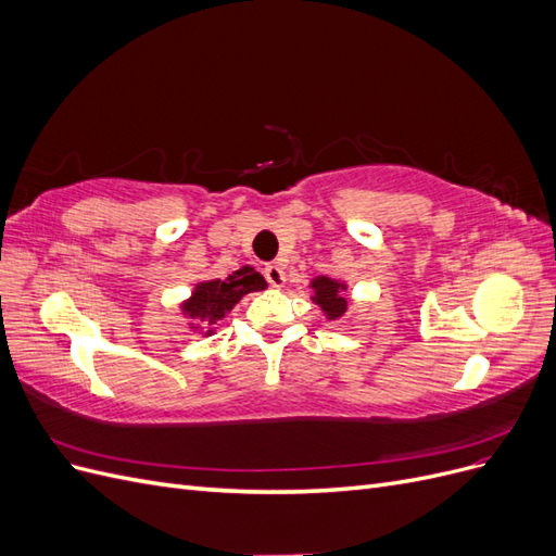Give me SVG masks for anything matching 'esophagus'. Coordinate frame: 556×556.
Wrapping results in <instances>:
<instances>
[{"label":"esophagus","mask_w":556,"mask_h":556,"mask_svg":"<svg viewBox=\"0 0 556 556\" xmlns=\"http://www.w3.org/2000/svg\"><path fill=\"white\" fill-rule=\"evenodd\" d=\"M264 278L268 280V285H271V288H282V285H285V271H282V266H280V264H266Z\"/></svg>","instance_id":"1"}]
</instances>
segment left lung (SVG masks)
Wrapping results in <instances>:
<instances>
[{"instance_id": "8db88e82", "label": "left lung", "mask_w": 556, "mask_h": 556, "mask_svg": "<svg viewBox=\"0 0 556 556\" xmlns=\"http://www.w3.org/2000/svg\"><path fill=\"white\" fill-rule=\"evenodd\" d=\"M313 288V304L323 308L327 319H341L348 311V299H345V282L333 280L327 276H317L311 280Z\"/></svg>"}]
</instances>
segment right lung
Wrapping results in <instances>:
<instances>
[{
	"label": "right lung",
	"mask_w": 556,
	"mask_h": 556,
	"mask_svg": "<svg viewBox=\"0 0 556 556\" xmlns=\"http://www.w3.org/2000/svg\"><path fill=\"white\" fill-rule=\"evenodd\" d=\"M266 290V280L262 274H257L252 266H243L239 271H233L225 280H206L199 282L192 296L188 301H182V315L190 317L199 325H204L206 333L211 336L215 331V325L239 304V301L250 294V292H260Z\"/></svg>",
	"instance_id": "1"
}]
</instances>
